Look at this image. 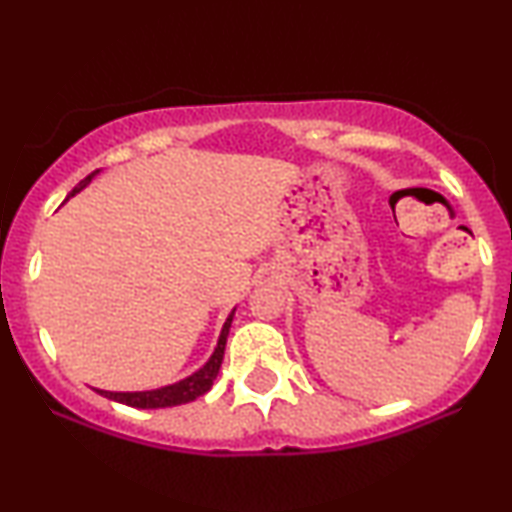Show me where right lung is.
<instances>
[{
  "label": "right lung",
  "mask_w": 512,
  "mask_h": 512,
  "mask_svg": "<svg viewBox=\"0 0 512 512\" xmlns=\"http://www.w3.org/2000/svg\"><path fill=\"white\" fill-rule=\"evenodd\" d=\"M97 174H100V170L88 174V177L83 179L81 184L67 195V200L74 198L76 193H81L83 188H86L90 181L97 177ZM233 317H235V310L228 314L226 321H223V328L219 333V342H216V347H214L212 356H209V361L202 368L195 370L193 375L184 377V380H179L174 384H165V387H158V389H146V391H104V389H95V391L100 396L109 398V401L130 405V408H142V410L172 408V405L195 401V398H200L202 394H207V391L212 389L216 375H219V368H221V361H223V352H226V340H228V333H230V324H233Z\"/></svg>",
  "instance_id": "1"
}]
</instances>
